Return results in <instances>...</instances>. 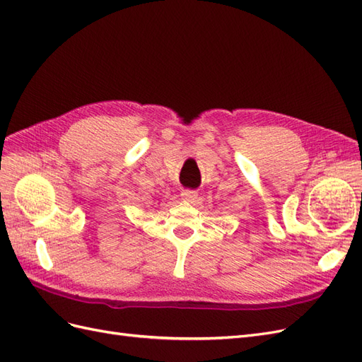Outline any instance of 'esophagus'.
<instances>
[{
	"instance_id": "esophagus-1",
	"label": "esophagus",
	"mask_w": 362,
	"mask_h": 362,
	"mask_svg": "<svg viewBox=\"0 0 362 362\" xmlns=\"http://www.w3.org/2000/svg\"><path fill=\"white\" fill-rule=\"evenodd\" d=\"M181 196H182L184 201L193 202L196 198H198V192H194V190H184V192L181 193Z\"/></svg>"
}]
</instances>
